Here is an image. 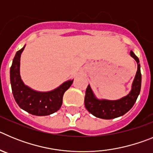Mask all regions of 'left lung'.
I'll use <instances>...</instances> for the list:
<instances>
[{
	"label": "left lung",
	"mask_w": 153,
	"mask_h": 153,
	"mask_svg": "<svg viewBox=\"0 0 153 153\" xmlns=\"http://www.w3.org/2000/svg\"><path fill=\"white\" fill-rule=\"evenodd\" d=\"M130 56L137 63V71L132 81L130 92L126 96L117 100L98 99L92 90L90 85L87 86L84 99L85 107L94 117L104 120L117 118L126 113L136 102L141 89L142 76L139 58L132 51Z\"/></svg>",
	"instance_id": "left-lung-1"
}]
</instances>
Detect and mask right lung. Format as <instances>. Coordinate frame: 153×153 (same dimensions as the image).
I'll list each match as a JSON object with an SVG mask.
<instances>
[{"mask_svg": "<svg viewBox=\"0 0 153 153\" xmlns=\"http://www.w3.org/2000/svg\"><path fill=\"white\" fill-rule=\"evenodd\" d=\"M25 45L16 53L10 70L12 93L16 102L22 109L34 116H48L59 110L62 106L63 94L72 85L69 79L54 90L40 92L24 84L20 74L21 56Z\"/></svg>", "mask_w": 153, "mask_h": 153, "instance_id": "add662e5", "label": "right lung"}]
</instances>
